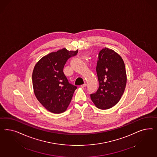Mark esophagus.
Wrapping results in <instances>:
<instances>
[{
  "instance_id": "34e87169",
  "label": "esophagus",
  "mask_w": 157,
  "mask_h": 157,
  "mask_svg": "<svg viewBox=\"0 0 157 157\" xmlns=\"http://www.w3.org/2000/svg\"><path fill=\"white\" fill-rule=\"evenodd\" d=\"M86 85H86V83H85L84 84H83V85H81V87H82V88H84L85 87H86Z\"/></svg>"
}]
</instances>
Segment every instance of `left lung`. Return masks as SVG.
Listing matches in <instances>:
<instances>
[{
    "mask_svg": "<svg viewBox=\"0 0 157 157\" xmlns=\"http://www.w3.org/2000/svg\"><path fill=\"white\" fill-rule=\"evenodd\" d=\"M96 71L99 87L91 94V100L100 109H108L119 102L127 83L123 60L118 53L108 48L98 53Z\"/></svg>",
    "mask_w": 157,
    "mask_h": 157,
    "instance_id": "obj_1",
    "label": "left lung"
}]
</instances>
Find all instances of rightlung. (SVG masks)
Instances as JSON below:
<instances>
[{
    "label": "right lung",
    "mask_w": 157,
    "mask_h": 157,
    "mask_svg": "<svg viewBox=\"0 0 157 157\" xmlns=\"http://www.w3.org/2000/svg\"><path fill=\"white\" fill-rule=\"evenodd\" d=\"M78 52L63 48L42 57L34 66L32 74L34 94L43 106L52 113L65 112L77 88L68 82L63 68L67 60Z\"/></svg>",
    "instance_id": "1"
}]
</instances>
